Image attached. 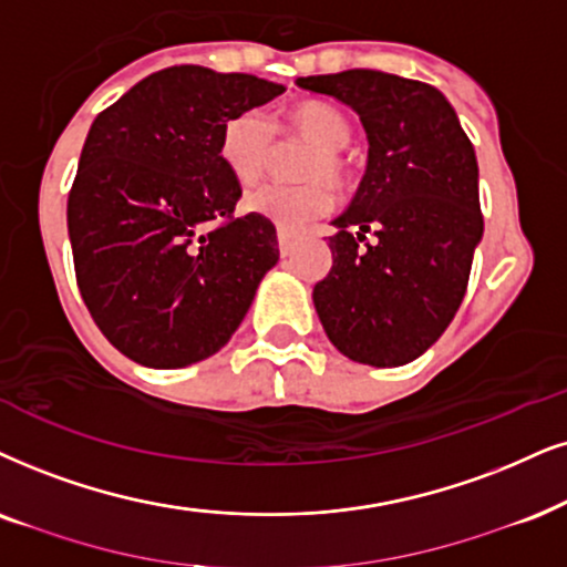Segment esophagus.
I'll return each mask as SVG.
<instances>
[{
    "mask_svg": "<svg viewBox=\"0 0 567 567\" xmlns=\"http://www.w3.org/2000/svg\"><path fill=\"white\" fill-rule=\"evenodd\" d=\"M277 243H279V256H290L292 254V246H296V235L279 227V230H277Z\"/></svg>",
    "mask_w": 567,
    "mask_h": 567,
    "instance_id": "34e87169",
    "label": "esophagus"
}]
</instances>
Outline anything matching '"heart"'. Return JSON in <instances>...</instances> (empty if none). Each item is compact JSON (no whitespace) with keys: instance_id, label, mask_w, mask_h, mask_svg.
<instances>
[{"instance_id":"1","label":"heart","mask_w":567,"mask_h":567,"mask_svg":"<svg viewBox=\"0 0 567 567\" xmlns=\"http://www.w3.org/2000/svg\"><path fill=\"white\" fill-rule=\"evenodd\" d=\"M275 131L285 141L311 143L313 152L300 169L306 185H264L250 190L243 206L250 214L275 221L282 230H298L311 219L324 217L332 209L334 196L327 181L334 188H342L350 177L346 148L353 141L350 120L327 102H298L275 120V125L261 112H238L221 125L219 159L235 183L254 185L267 175L277 152Z\"/></svg>"}]
</instances>
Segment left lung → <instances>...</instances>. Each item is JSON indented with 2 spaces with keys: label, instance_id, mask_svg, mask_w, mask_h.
<instances>
[{
  "label": "left lung",
  "instance_id": "left-lung-1",
  "mask_svg": "<svg viewBox=\"0 0 567 567\" xmlns=\"http://www.w3.org/2000/svg\"><path fill=\"white\" fill-rule=\"evenodd\" d=\"M296 83L348 104L369 138L367 175L332 221V269L313 288L321 327L350 361L403 367L440 340L468 288L484 235L476 152L429 83L382 70ZM367 231L378 243L358 249Z\"/></svg>",
  "mask_w": 567,
  "mask_h": 567
}]
</instances>
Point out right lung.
Masks as SVG:
<instances>
[{
  "mask_svg": "<svg viewBox=\"0 0 567 567\" xmlns=\"http://www.w3.org/2000/svg\"><path fill=\"white\" fill-rule=\"evenodd\" d=\"M282 91L181 64L93 120L68 198L75 279L96 327L141 367H190L225 348L277 264L275 225L233 217L243 190L219 133Z\"/></svg>",
  "mask_w": 567,
  "mask_h": 567,
  "instance_id": "right-lung-1",
  "label": "right lung"
}]
</instances>
